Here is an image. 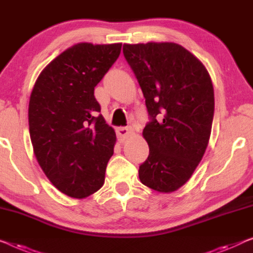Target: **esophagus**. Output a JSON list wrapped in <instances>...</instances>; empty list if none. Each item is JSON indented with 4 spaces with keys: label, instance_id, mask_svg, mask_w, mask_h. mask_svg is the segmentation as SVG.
<instances>
[{
    "label": "esophagus",
    "instance_id": "obj_1",
    "mask_svg": "<svg viewBox=\"0 0 253 253\" xmlns=\"http://www.w3.org/2000/svg\"><path fill=\"white\" fill-rule=\"evenodd\" d=\"M117 136H118V139L120 142H124L126 141L128 137L131 136V134H133V131L129 128L127 127H118L117 128Z\"/></svg>",
    "mask_w": 253,
    "mask_h": 253
}]
</instances>
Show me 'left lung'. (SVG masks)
Listing matches in <instances>:
<instances>
[{"label":"left lung","instance_id":"1","mask_svg":"<svg viewBox=\"0 0 253 253\" xmlns=\"http://www.w3.org/2000/svg\"><path fill=\"white\" fill-rule=\"evenodd\" d=\"M123 52L150 116L143 129L150 151L139 166V179L154 191L170 193L191 178L208 146L212 82L202 62L179 44H124Z\"/></svg>","mask_w":253,"mask_h":253}]
</instances>
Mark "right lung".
<instances>
[{
    "label": "right lung",
    "instance_id": "obj_1",
    "mask_svg": "<svg viewBox=\"0 0 253 253\" xmlns=\"http://www.w3.org/2000/svg\"><path fill=\"white\" fill-rule=\"evenodd\" d=\"M122 43H78L44 68L28 108L34 153L63 194L84 199L104 184L116 133L100 115L94 87L118 59Z\"/></svg>",
    "mask_w": 253,
    "mask_h": 253
}]
</instances>
